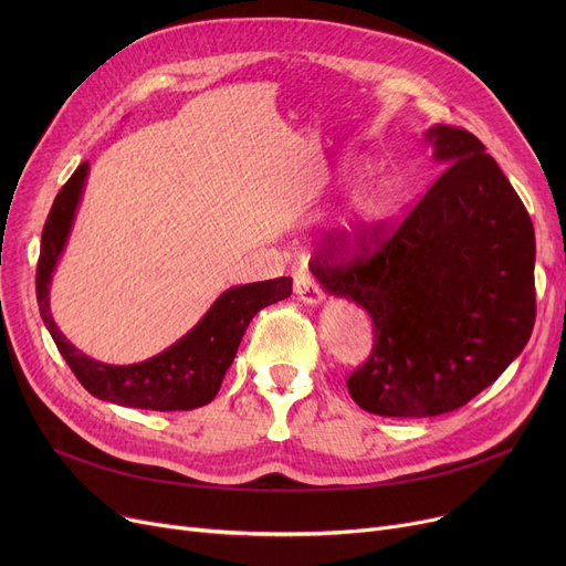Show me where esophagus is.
Listing matches in <instances>:
<instances>
[{
	"label": "esophagus",
	"mask_w": 566,
	"mask_h": 566,
	"mask_svg": "<svg viewBox=\"0 0 566 566\" xmlns=\"http://www.w3.org/2000/svg\"><path fill=\"white\" fill-rule=\"evenodd\" d=\"M293 291L305 305H321L325 301L323 289L307 275V273H298L293 282Z\"/></svg>",
	"instance_id": "obj_1"
}]
</instances>
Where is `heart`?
I'll list each match as a JSON object with an SVG mask.
<instances>
[{
  "label": "heart",
  "mask_w": 566,
  "mask_h": 566,
  "mask_svg": "<svg viewBox=\"0 0 566 566\" xmlns=\"http://www.w3.org/2000/svg\"><path fill=\"white\" fill-rule=\"evenodd\" d=\"M382 208V190L376 181H360L348 197L346 211L339 220V233L346 238L358 235L365 227H369Z\"/></svg>",
  "instance_id": "heart-1"
}]
</instances>
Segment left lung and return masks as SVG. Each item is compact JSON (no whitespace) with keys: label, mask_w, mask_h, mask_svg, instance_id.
Segmentation results:
<instances>
[{"label":"left lung","mask_w":566,"mask_h":566,"mask_svg":"<svg viewBox=\"0 0 566 566\" xmlns=\"http://www.w3.org/2000/svg\"><path fill=\"white\" fill-rule=\"evenodd\" d=\"M444 167L401 224L350 259L344 235L314 254L318 284L374 321L369 360L346 385L382 418H433L465 406L507 369L534 325V229L523 201L463 128L431 126Z\"/></svg>","instance_id":"1"}]
</instances>
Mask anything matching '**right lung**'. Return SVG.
<instances>
[{
  "label": "right lung",
  "instance_id": "obj_1",
  "mask_svg": "<svg viewBox=\"0 0 566 566\" xmlns=\"http://www.w3.org/2000/svg\"><path fill=\"white\" fill-rule=\"evenodd\" d=\"M88 163H82L59 190L41 235L36 301L59 353L88 395L146 410H192L211 403L254 314L291 295V277L252 282L220 293L190 333L137 365H105L77 350L56 328L50 312V282L62 259L82 199Z\"/></svg>",
  "mask_w": 566,
  "mask_h": 566
}]
</instances>
